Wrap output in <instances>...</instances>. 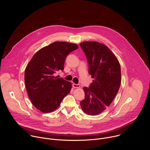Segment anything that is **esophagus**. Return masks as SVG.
Instances as JSON below:
<instances>
[{"instance_id":"obj_1","label":"esophagus","mask_w":150,"mask_h":150,"mask_svg":"<svg viewBox=\"0 0 150 150\" xmlns=\"http://www.w3.org/2000/svg\"><path fill=\"white\" fill-rule=\"evenodd\" d=\"M72 86H73V87L75 88H78L80 87V85H79V84H76V83H73Z\"/></svg>"}]
</instances>
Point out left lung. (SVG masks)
Wrapping results in <instances>:
<instances>
[{"mask_svg": "<svg viewBox=\"0 0 150 150\" xmlns=\"http://www.w3.org/2000/svg\"><path fill=\"white\" fill-rule=\"evenodd\" d=\"M79 45L86 56L88 72L94 78L89 88H83L85 98L80 105L85 113L97 115L110 105L119 91L120 63L112 52L100 42L85 41Z\"/></svg>", "mask_w": 150, "mask_h": 150, "instance_id": "left-lung-1", "label": "left lung"}]
</instances>
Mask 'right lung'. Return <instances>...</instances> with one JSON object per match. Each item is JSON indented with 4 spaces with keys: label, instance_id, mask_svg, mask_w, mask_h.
I'll return each mask as SVG.
<instances>
[{
    "label": "right lung",
    "instance_id": "right-lung-1",
    "mask_svg": "<svg viewBox=\"0 0 150 150\" xmlns=\"http://www.w3.org/2000/svg\"><path fill=\"white\" fill-rule=\"evenodd\" d=\"M78 48L76 44L56 41L41 49L33 56L25 70V84L28 97L42 113L57 109L71 91L70 82L54 76L64 69L68 54Z\"/></svg>",
    "mask_w": 150,
    "mask_h": 150
}]
</instances>
